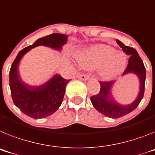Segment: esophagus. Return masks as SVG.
<instances>
[{
    "label": "esophagus",
    "mask_w": 155,
    "mask_h": 155,
    "mask_svg": "<svg viewBox=\"0 0 155 155\" xmlns=\"http://www.w3.org/2000/svg\"><path fill=\"white\" fill-rule=\"evenodd\" d=\"M77 78L83 81H87L89 79V76H88V74H81L77 75Z\"/></svg>",
    "instance_id": "34e87169"
}]
</instances>
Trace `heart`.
Instances as JSON below:
<instances>
[{"instance_id":"b5f03b06","label":"heart","mask_w":155,"mask_h":155,"mask_svg":"<svg viewBox=\"0 0 155 155\" xmlns=\"http://www.w3.org/2000/svg\"><path fill=\"white\" fill-rule=\"evenodd\" d=\"M78 62L84 69L99 68V75L103 80H113L125 71L127 55L122 51L107 45H95L78 55Z\"/></svg>"}]
</instances>
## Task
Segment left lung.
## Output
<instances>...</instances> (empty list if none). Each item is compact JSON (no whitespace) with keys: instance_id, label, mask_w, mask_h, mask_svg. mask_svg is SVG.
I'll return each instance as SVG.
<instances>
[{"instance_id":"8db88e82","label":"left lung","mask_w":155,"mask_h":155,"mask_svg":"<svg viewBox=\"0 0 155 155\" xmlns=\"http://www.w3.org/2000/svg\"><path fill=\"white\" fill-rule=\"evenodd\" d=\"M117 45L122 48L123 51L130 57L129 59L128 67L123 73V75L133 73L137 75L140 80V92L134 102L128 105H122L114 100L111 95V88L114 84L112 81H100V91L96 95L91 96V102L96 110L104 115L111 118H118L126 115L138 107L143 97L145 80H146V69L143 60L137 53V50L132 47L125 46L119 40H116Z\"/></svg>"}]
</instances>
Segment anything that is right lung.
Instances as JSON below:
<instances>
[{"label": "right lung", "instance_id": "right-lung-1", "mask_svg": "<svg viewBox=\"0 0 155 155\" xmlns=\"http://www.w3.org/2000/svg\"><path fill=\"white\" fill-rule=\"evenodd\" d=\"M67 41V36L52 34L40 38L32 45L21 50L12 65L9 72V84L15 105L26 115L34 119L44 118L55 113L63 103L66 86L70 80L59 74L54 75L48 81L40 86H31L21 79L18 71L22 56L31 48L43 45L61 50Z\"/></svg>", "mask_w": 155, "mask_h": 155}]
</instances>
